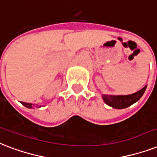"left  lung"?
<instances>
[{"label":"left lung","mask_w":157,"mask_h":157,"mask_svg":"<svg viewBox=\"0 0 157 157\" xmlns=\"http://www.w3.org/2000/svg\"><path fill=\"white\" fill-rule=\"evenodd\" d=\"M147 85L142 88L140 90L132 94L128 95H108V94H102V98L104 102L109 106L115 109H124L129 107L130 105L136 103L137 101L140 99L143 94H144Z\"/></svg>","instance_id":"obj_1"}]
</instances>
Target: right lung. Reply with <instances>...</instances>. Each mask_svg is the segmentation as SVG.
Instances as JSON below:
<instances>
[{"mask_svg":"<svg viewBox=\"0 0 157 157\" xmlns=\"http://www.w3.org/2000/svg\"><path fill=\"white\" fill-rule=\"evenodd\" d=\"M21 103L24 106H25L26 108H29V109H32V108H39L41 107V105H37V104H32V103H26L23 102V101H21Z\"/></svg>","mask_w":157,"mask_h":157,"instance_id":"obj_1","label":"right lung"}]
</instances>
